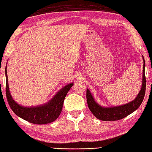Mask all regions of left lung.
I'll return each instance as SVG.
<instances>
[{
  "instance_id": "left-lung-1",
  "label": "left lung",
  "mask_w": 152,
  "mask_h": 152,
  "mask_svg": "<svg viewBox=\"0 0 152 152\" xmlns=\"http://www.w3.org/2000/svg\"><path fill=\"white\" fill-rule=\"evenodd\" d=\"M143 58V72H142V83L140 92L138 94L135 99L126 104L119 106L110 107H104L99 105L94 99L90 91L86 90V100L88 108L92 113L97 119L103 121H115L119 120L126 117L129 114L135 111L142 103L144 99L145 91H146V77H145V61Z\"/></svg>"
}]
</instances>
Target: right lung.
Returning <instances> with one entry per match:
<instances>
[{
  "label": "right lung",
  "mask_w": 152,
  "mask_h": 152,
  "mask_svg": "<svg viewBox=\"0 0 152 152\" xmlns=\"http://www.w3.org/2000/svg\"><path fill=\"white\" fill-rule=\"evenodd\" d=\"M6 66V94L9 105L17 116L34 124H46L54 122L62 112L64 101L68 91L73 85L71 83L62 88L48 103L35 107H24L13 100L10 94Z\"/></svg>",
  "instance_id": "obj_1"
}]
</instances>
